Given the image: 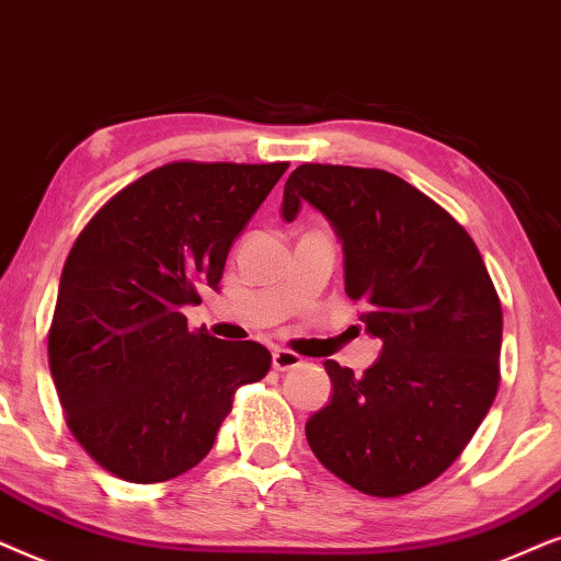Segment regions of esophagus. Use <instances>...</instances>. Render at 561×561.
Returning a JSON list of instances; mask_svg holds the SVG:
<instances>
[{"label":"esophagus","instance_id":"esophagus-1","mask_svg":"<svg viewBox=\"0 0 561 561\" xmlns=\"http://www.w3.org/2000/svg\"><path fill=\"white\" fill-rule=\"evenodd\" d=\"M272 364L276 371H287V369H295L302 364V356L295 354V351H287V348H276L272 354Z\"/></svg>","mask_w":561,"mask_h":561}]
</instances>
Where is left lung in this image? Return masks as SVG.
<instances>
[{
    "instance_id": "8db88e82",
    "label": "left lung",
    "mask_w": 561,
    "mask_h": 561,
    "mask_svg": "<svg viewBox=\"0 0 561 561\" xmlns=\"http://www.w3.org/2000/svg\"><path fill=\"white\" fill-rule=\"evenodd\" d=\"M310 203L333 222L346 295L382 341L354 377L323 362L333 398L305 425L328 472L371 497H400L444 474L500 387L503 308L472 236L405 179L382 169L302 163L285 220Z\"/></svg>"
}]
</instances>
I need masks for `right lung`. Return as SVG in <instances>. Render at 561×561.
Instances as JSON below:
<instances>
[{"label":"right lung","instance_id":"1","mask_svg":"<svg viewBox=\"0 0 561 561\" xmlns=\"http://www.w3.org/2000/svg\"><path fill=\"white\" fill-rule=\"evenodd\" d=\"M289 163L171 161L110 197L61 272L48 364L73 438L119 480L153 484L210 454L236 390L272 354L190 331L233 238Z\"/></svg>","mask_w":561,"mask_h":561}]
</instances>
